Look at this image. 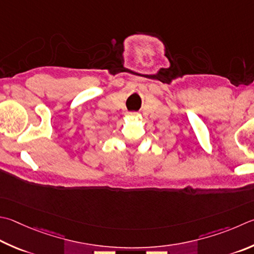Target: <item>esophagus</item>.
Wrapping results in <instances>:
<instances>
[{
  "instance_id": "34e87169",
  "label": "esophagus",
  "mask_w": 254,
  "mask_h": 254,
  "mask_svg": "<svg viewBox=\"0 0 254 254\" xmlns=\"http://www.w3.org/2000/svg\"><path fill=\"white\" fill-rule=\"evenodd\" d=\"M128 114H130L131 117H135V118H137V117H141V115H140L139 113H137V112H130Z\"/></svg>"
}]
</instances>
